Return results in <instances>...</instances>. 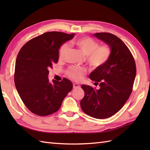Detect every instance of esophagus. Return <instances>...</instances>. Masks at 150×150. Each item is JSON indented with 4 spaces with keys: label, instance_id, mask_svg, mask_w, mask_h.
Listing matches in <instances>:
<instances>
[{
    "label": "esophagus",
    "instance_id": "obj_1",
    "mask_svg": "<svg viewBox=\"0 0 150 150\" xmlns=\"http://www.w3.org/2000/svg\"><path fill=\"white\" fill-rule=\"evenodd\" d=\"M73 87L74 89H76V88H80V84H79L77 83H74L73 85Z\"/></svg>",
    "mask_w": 150,
    "mask_h": 150
}]
</instances>
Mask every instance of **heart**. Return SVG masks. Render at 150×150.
Returning a JSON list of instances; mask_svg holds the SVG:
<instances>
[{"label": "heart", "mask_w": 150, "mask_h": 150, "mask_svg": "<svg viewBox=\"0 0 150 150\" xmlns=\"http://www.w3.org/2000/svg\"><path fill=\"white\" fill-rule=\"evenodd\" d=\"M71 44L75 46L86 56L88 63L93 68H99L106 63L111 55V49L107 45L98 46V43L88 37H80L72 40ZM68 44H64L59 50L60 58H64L69 51ZM86 70L80 67H71L68 75L73 80L79 81L83 79Z\"/></svg>", "instance_id": "obj_1"}]
</instances>
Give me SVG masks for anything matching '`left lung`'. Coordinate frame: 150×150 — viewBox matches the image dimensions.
Masks as SVG:
<instances>
[{
  "instance_id": "1",
  "label": "left lung",
  "mask_w": 150,
  "mask_h": 150,
  "mask_svg": "<svg viewBox=\"0 0 150 150\" xmlns=\"http://www.w3.org/2000/svg\"><path fill=\"white\" fill-rule=\"evenodd\" d=\"M93 36L108 45L111 55L108 61L96 68L89 77L99 89L82 85L84 97L81 100L84 112L95 119H106L123 107L132 93L136 76L135 60L122 40L110 33H97Z\"/></svg>"
}]
</instances>
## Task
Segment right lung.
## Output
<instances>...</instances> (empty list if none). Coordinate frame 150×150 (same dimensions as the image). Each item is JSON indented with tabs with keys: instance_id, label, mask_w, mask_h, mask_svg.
Wrapping results in <instances>:
<instances>
[{
	"instance_id": "add662e5",
	"label": "right lung",
	"mask_w": 150,
	"mask_h": 150,
	"mask_svg": "<svg viewBox=\"0 0 150 150\" xmlns=\"http://www.w3.org/2000/svg\"><path fill=\"white\" fill-rule=\"evenodd\" d=\"M75 33L46 32L28 41L19 51L15 62L14 80L18 93L29 110L40 116L58 111L72 90L71 82L49 81L48 69L59 60L60 47Z\"/></svg>"
}]
</instances>
